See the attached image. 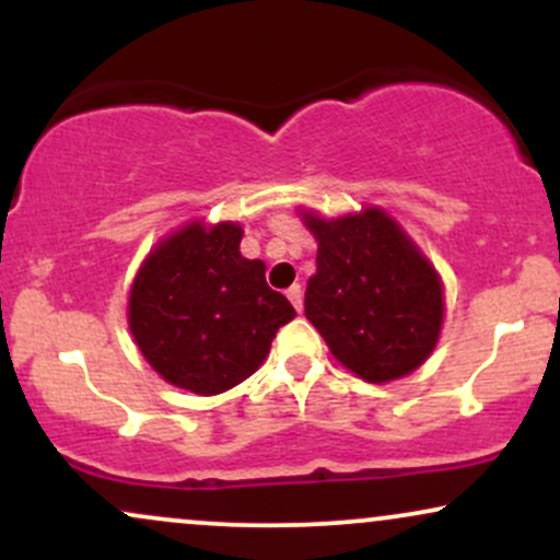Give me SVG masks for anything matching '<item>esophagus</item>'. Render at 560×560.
Returning <instances> with one entry per match:
<instances>
[{
  "mask_svg": "<svg viewBox=\"0 0 560 560\" xmlns=\"http://www.w3.org/2000/svg\"><path fill=\"white\" fill-rule=\"evenodd\" d=\"M287 298H289V302H292L294 305V311H302V289H300V284H292L287 289Z\"/></svg>",
  "mask_w": 560,
  "mask_h": 560,
  "instance_id": "esophagus-1",
  "label": "esophagus"
}]
</instances>
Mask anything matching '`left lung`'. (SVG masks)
I'll return each instance as SVG.
<instances>
[{"instance_id":"obj_1","label":"left lung","mask_w":560,"mask_h":560,"mask_svg":"<svg viewBox=\"0 0 560 560\" xmlns=\"http://www.w3.org/2000/svg\"><path fill=\"white\" fill-rule=\"evenodd\" d=\"M318 242L305 316L345 369L371 384L400 378L432 355L445 298L434 266L378 208L342 218L302 213Z\"/></svg>"}]
</instances>
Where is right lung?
Segmentation results:
<instances>
[{
    "instance_id": "obj_1",
    "label": "right lung",
    "mask_w": 560,
    "mask_h": 560,
    "mask_svg": "<svg viewBox=\"0 0 560 560\" xmlns=\"http://www.w3.org/2000/svg\"><path fill=\"white\" fill-rule=\"evenodd\" d=\"M242 226L195 221L141 262L128 329L173 387L221 395L253 376L294 307L266 284V262L240 253Z\"/></svg>"
}]
</instances>
